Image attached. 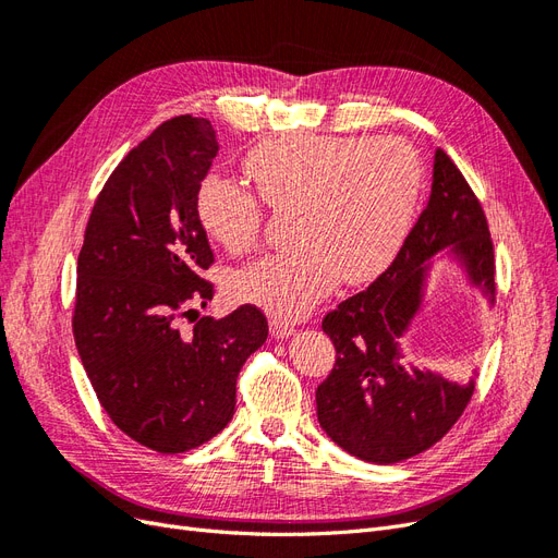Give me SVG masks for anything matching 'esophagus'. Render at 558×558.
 <instances>
[{
  "label": "esophagus",
  "instance_id": "34e87169",
  "mask_svg": "<svg viewBox=\"0 0 558 558\" xmlns=\"http://www.w3.org/2000/svg\"><path fill=\"white\" fill-rule=\"evenodd\" d=\"M269 332H272L277 340H281V337L293 335L295 328L291 324H286V320H281V318H272V320H269Z\"/></svg>",
  "mask_w": 558,
  "mask_h": 558
}]
</instances>
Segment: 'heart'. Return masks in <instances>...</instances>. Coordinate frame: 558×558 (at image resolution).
I'll return each mask as SVG.
<instances>
[{"mask_svg": "<svg viewBox=\"0 0 558 558\" xmlns=\"http://www.w3.org/2000/svg\"><path fill=\"white\" fill-rule=\"evenodd\" d=\"M256 193L207 177L197 216L232 256L256 248L265 207L291 214V251L269 253L228 281L230 295L277 318L305 316L337 281L373 279L408 232L424 189L418 150L400 137L281 134L248 150Z\"/></svg>", "mask_w": 558, "mask_h": 558, "instance_id": "obj_1", "label": "heart"}]
</instances>
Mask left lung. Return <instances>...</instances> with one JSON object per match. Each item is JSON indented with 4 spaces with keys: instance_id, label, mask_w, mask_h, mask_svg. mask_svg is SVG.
<instances>
[{
    "instance_id": "left-lung-1",
    "label": "left lung",
    "mask_w": 558,
    "mask_h": 558,
    "mask_svg": "<svg viewBox=\"0 0 558 558\" xmlns=\"http://www.w3.org/2000/svg\"><path fill=\"white\" fill-rule=\"evenodd\" d=\"M475 283L494 293V240L475 191L459 167L435 150L433 189L393 263L324 316L335 365L316 388V414L332 442L369 463H400L430 449L465 412L475 386L404 367L398 349L418 310L424 260L449 246Z\"/></svg>"
}]
</instances>
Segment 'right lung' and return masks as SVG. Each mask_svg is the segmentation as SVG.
I'll return each instance as SVG.
<instances>
[{"label":"right lung","instance_id":"1","mask_svg":"<svg viewBox=\"0 0 558 558\" xmlns=\"http://www.w3.org/2000/svg\"><path fill=\"white\" fill-rule=\"evenodd\" d=\"M216 154L207 118L165 121L107 179L78 253L81 363L113 424L160 453L195 449L228 426L240 369L267 340L253 305L179 326L214 295L197 193Z\"/></svg>","mask_w":558,"mask_h":558}]
</instances>
